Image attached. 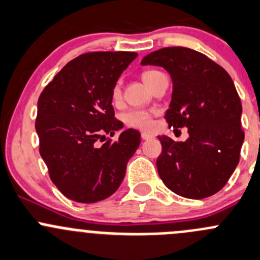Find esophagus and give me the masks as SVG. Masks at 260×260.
Here are the masks:
<instances>
[{"instance_id": "34e87169", "label": "esophagus", "mask_w": 260, "mask_h": 260, "mask_svg": "<svg viewBox=\"0 0 260 260\" xmlns=\"http://www.w3.org/2000/svg\"><path fill=\"white\" fill-rule=\"evenodd\" d=\"M151 138H153V135H150V134L141 133V139H143V140H149V139H151Z\"/></svg>"}]
</instances>
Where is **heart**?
I'll list each match as a JSON object with an SVG mask.
<instances>
[{
	"mask_svg": "<svg viewBox=\"0 0 260 260\" xmlns=\"http://www.w3.org/2000/svg\"><path fill=\"white\" fill-rule=\"evenodd\" d=\"M160 73L158 71H145L143 73V79L146 83V86H149L150 81L153 79V77H155L156 74ZM121 97V88H120V84L116 83L112 88V99L114 101ZM124 122L127 126L134 127V129L139 130H150L153 127V112L146 111V110H131V111L126 112L124 115Z\"/></svg>",
	"mask_w": 260,
	"mask_h": 260,
	"instance_id": "obj_1",
	"label": "heart"
}]
</instances>
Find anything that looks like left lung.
Returning a JSON list of instances; mask_svg holds the SVG:
<instances>
[{"label": "left lung", "mask_w": 260, "mask_h": 260, "mask_svg": "<svg viewBox=\"0 0 260 260\" xmlns=\"http://www.w3.org/2000/svg\"><path fill=\"white\" fill-rule=\"evenodd\" d=\"M143 66L163 67L173 81L166 120L169 127H188L176 143L159 136V177L174 193L201 200L220 191L240 158L244 141L241 101L228 72L205 54L172 46L144 56Z\"/></svg>", "instance_id": "left-lung-1"}]
</instances>
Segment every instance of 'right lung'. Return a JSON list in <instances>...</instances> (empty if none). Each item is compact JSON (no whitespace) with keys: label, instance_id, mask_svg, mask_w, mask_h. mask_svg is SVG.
I'll return each mask as SVG.
<instances>
[{"label":"right lung","instance_id":"right-lung-1","mask_svg":"<svg viewBox=\"0 0 260 260\" xmlns=\"http://www.w3.org/2000/svg\"><path fill=\"white\" fill-rule=\"evenodd\" d=\"M133 51L81 54L40 93L35 129L40 155L56 188L72 201L93 204L116 192L140 144L129 129L116 141H97L122 129L112 107V88L136 58Z\"/></svg>","mask_w":260,"mask_h":260}]
</instances>
